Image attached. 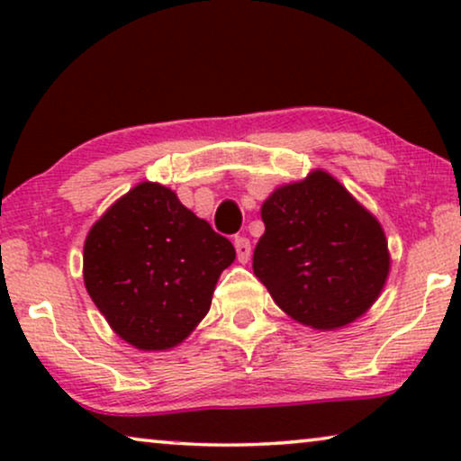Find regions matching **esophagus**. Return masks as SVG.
I'll return each instance as SVG.
<instances>
[{"label":"esophagus","instance_id":"34e87169","mask_svg":"<svg viewBox=\"0 0 461 461\" xmlns=\"http://www.w3.org/2000/svg\"><path fill=\"white\" fill-rule=\"evenodd\" d=\"M235 249L239 262H248L251 254V245L248 237H235Z\"/></svg>","mask_w":461,"mask_h":461}]
</instances>
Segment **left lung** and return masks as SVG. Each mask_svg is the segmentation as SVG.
I'll return each mask as SVG.
<instances>
[{
	"instance_id": "1",
	"label": "left lung",
	"mask_w": 461,
	"mask_h": 461,
	"mask_svg": "<svg viewBox=\"0 0 461 461\" xmlns=\"http://www.w3.org/2000/svg\"><path fill=\"white\" fill-rule=\"evenodd\" d=\"M254 273L289 317L336 330L367 311L386 283L388 243L377 220L325 172L264 201Z\"/></svg>"
}]
</instances>
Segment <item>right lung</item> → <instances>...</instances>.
<instances>
[{"label": "right lung", "mask_w": 461, "mask_h": 461, "mask_svg": "<svg viewBox=\"0 0 461 461\" xmlns=\"http://www.w3.org/2000/svg\"><path fill=\"white\" fill-rule=\"evenodd\" d=\"M235 248L176 193L142 182L92 226L86 289L109 325L140 350L180 344L205 317Z\"/></svg>", "instance_id": "1"}]
</instances>
